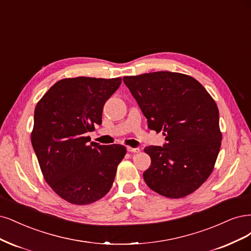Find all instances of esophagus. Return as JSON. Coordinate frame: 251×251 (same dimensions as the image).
Listing matches in <instances>:
<instances>
[{"instance_id":"esophagus-1","label":"esophagus","mask_w":251,"mask_h":251,"mask_svg":"<svg viewBox=\"0 0 251 251\" xmlns=\"http://www.w3.org/2000/svg\"><path fill=\"white\" fill-rule=\"evenodd\" d=\"M127 151L131 153H139L141 150L140 148H132V147H127Z\"/></svg>"}]
</instances>
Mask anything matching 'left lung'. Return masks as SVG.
<instances>
[{
  "label": "left lung",
  "instance_id": "8db88e82",
  "mask_svg": "<svg viewBox=\"0 0 251 251\" xmlns=\"http://www.w3.org/2000/svg\"><path fill=\"white\" fill-rule=\"evenodd\" d=\"M123 81L149 129L166 135L163 147L144 149L151 157L143 174L145 182L165 197L190 195L211 175L220 151L216 102L196 79L180 73L153 72L125 76Z\"/></svg>",
  "mask_w": 251,
  "mask_h": 251
}]
</instances>
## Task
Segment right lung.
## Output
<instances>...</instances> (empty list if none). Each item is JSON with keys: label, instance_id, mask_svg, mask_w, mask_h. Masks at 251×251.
Masks as SVG:
<instances>
[{"label": "right lung", "instance_id": "obj_1", "mask_svg": "<svg viewBox=\"0 0 251 251\" xmlns=\"http://www.w3.org/2000/svg\"><path fill=\"white\" fill-rule=\"evenodd\" d=\"M121 82L120 77L66 78L36 104L32 146L45 180L70 203L90 204L106 195L126 154L122 145L88 144L85 134L102 123L104 104Z\"/></svg>", "mask_w": 251, "mask_h": 251}]
</instances>
